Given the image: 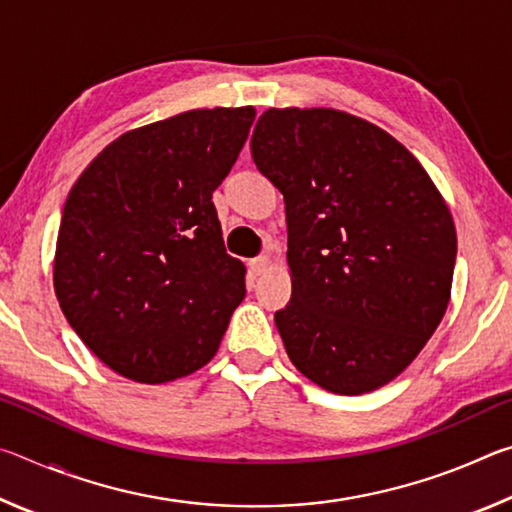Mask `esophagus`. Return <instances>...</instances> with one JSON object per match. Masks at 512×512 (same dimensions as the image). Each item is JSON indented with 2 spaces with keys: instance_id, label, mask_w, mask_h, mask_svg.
<instances>
[{
  "instance_id": "esophagus-1",
  "label": "esophagus",
  "mask_w": 512,
  "mask_h": 512,
  "mask_svg": "<svg viewBox=\"0 0 512 512\" xmlns=\"http://www.w3.org/2000/svg\"><path fill=\"white\" fill-rule=\"evenodd\" d=\"M268 266H271V257L262 255V257H255L253 262H250V271H253L255 275H262L264 271H268Z\"/></svg>"
}]
</instances>
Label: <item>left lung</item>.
Returning a JSON list of instances; mask_svg holds the SVG:
<instances>
[{
  "instance_id": "left-lung-1",
  "label": "left lung",
  "mask_w": 512,
  "mask_h": 512,
  "mask_svg": "<svg viewBox=\"0 0 512 512\" xmlns=\"http://www.w3.org/2000/svg\"><path fill=\"white\" fill-rule=\"evenodd\" d=\"M250 153L287 210L289 305L275 325L293 366L339 395L377 391L443 320L452 212L415 155L334 108H268Z\"/></svg>"
}]
</instances>
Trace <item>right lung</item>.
Listing matches in <instances>:
<instances>
[{
    "mask_svg": "<svg viewBox=\"0 0 512 512\" xmlns=\"http://www.w3.org/2000/svg\"><path fill=\"white\" fill-rule=\"evenodd\" d=\"M255 108H198L133 128L94 158L60 221L54 289L81 341L117 375L167 384L210 361L246 296L212 192Z\"/></svg>",
    "mask_w": 512,
    "mask_h": 512,
    "instance_id": "right-lung-1",
    "label": "right lung"
}]
</instances>
